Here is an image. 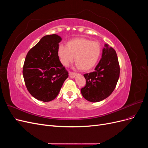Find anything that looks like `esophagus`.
Returning a JSON list of instances; mask_svg holds the SVG:
<instances>
[{
	"instance_id": "esophagus-1",
	"label": "esophagus",
	"mask_w": 148,
	"mask_h": 148,
	"mask_svg": "<svg viewBox=\"0 0 148 148\" xmlns=\"http://www.w3.org/2000/svg\"><path fill=\"white\" fill-rule=\"evenodd\" d=\"M76 75H77V73H73V72H69V76H70V77L71 78H74Z\"/></svg>"
}]
</instances>
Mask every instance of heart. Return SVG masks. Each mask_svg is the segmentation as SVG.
<instances>
[{
  "label": "heart",
  "instance_id": "obj_1",
  "mask_svg": "<svg viewBox=\"0 0 148 148\" xmlns=\"http://www.w3.org/2000/svg\"><path fill=\"white\" fill-rule=\"evenodd\" d=\"M101 52L99 42L84 38L71 39L66 42V47L60 45L57 49V54L62 65L69 66L75 57L77 67L84 71L91 70L96 66Z\"/></svg>",
  "mask_w": 148,
  "mask_h": 148
}]
</instances>
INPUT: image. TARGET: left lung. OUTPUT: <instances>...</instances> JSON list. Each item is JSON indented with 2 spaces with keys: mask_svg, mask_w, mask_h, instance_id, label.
Listing matches in <instances>:
<instances>
[{
  "mask_svg": "<svg viewBox=\"0 0 148 148\" xmlns=\"http://www.w3.org/2000/svg\"><path fill=\"white\" fill-rule=\"evenodd\" d=\"M102 58L93 72L84 75L86 86L81 92L85 99L97 102L108 97L114 91L120 76V66L114 49L105 44Z\"/></svg>",
  "mask_w": 148,
  "mask_h": 148,
  "instance_id": "8db88e82",
  "label": "left lung"
}]
</instances>
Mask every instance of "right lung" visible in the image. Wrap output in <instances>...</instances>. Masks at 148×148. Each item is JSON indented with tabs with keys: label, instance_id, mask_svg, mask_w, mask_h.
<instances>
[{
	"label": "right lung",
	"instance_id": "add662e5",
	"mask_svg": "<svg viewBox=\"0 0 148 148\" xmlns=\"http://www.w3.org/2000/svg\"><path fill=\"white\" fill-rule=\"evenodd\" d=\"M61 41L57 34L44 36L26 55L23 70L25 85L31 95L39 101L54 99L69 77L57 54Z\"/></svg>",
	"mask_w": 148,
	"mask_h": 148
}]
</instances>
